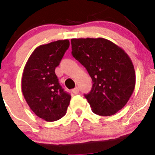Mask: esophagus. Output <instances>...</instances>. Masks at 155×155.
Listing matches in <instances>:
<instances>
[{
	"instance_id": "esophagus-1",
	"label": "esophagus",
	"mask_w": 155,
	"mask_h": 155,
	"mask_svg": "<svg viewBox=\"0 0 155 155\" xmlns=\"http://www.w3.org/2000/svg\"><path fill=\"white\" fill-rule=\"evenodd\" d=\"M73 92L74 94H78L79 92V88L78 87H76L75 88V89H73Z\"/></svg>"
}]
</instances>
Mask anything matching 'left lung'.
I'll list each match as a JSON object with an SVG mask.
<instances>
[{"instance_id":"obj_1","label":"left lung","mask_w":155,"mask_h":155,"mask_svg":"<svg viewBox=\"0 0 155 155\" xmlns=\"http://www.w3.org/2000/svg\"><path fill=\"white\" fill-rule=\"evenodd\" d=\"M72 55L88 71L92 87L85 97L96 115L110 116L123 108L135 86L128 55L104 38L72 39Z\"/></svg>"}]
</instances>
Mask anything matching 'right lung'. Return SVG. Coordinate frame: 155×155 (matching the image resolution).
<instances>
[{
	"instance_id": "obj_1",
	"label": "right lung",
	"mask_w": 155,
	"mask_h": 155,
	"mask_svg": "<svg viewBox=\"0 0 155 155\" xmlns=\"http://www.w3.org/2000/svg\"><path fill=\"white\" fill-rule=\"evenodd\" d=\"M69 47L68 40L40 45L24 66L21 80L24 99L31 110L47 121L63 118L70 102L71 95L63 90L55 73Z\"/></svg>"
}]
</instances>
